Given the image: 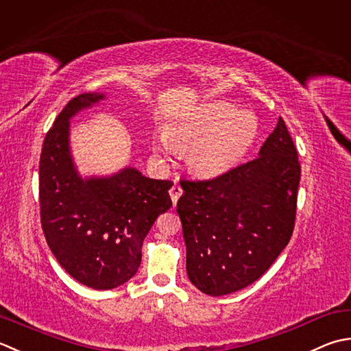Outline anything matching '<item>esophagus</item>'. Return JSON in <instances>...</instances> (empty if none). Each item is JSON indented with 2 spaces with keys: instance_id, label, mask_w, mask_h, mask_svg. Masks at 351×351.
<instances>
[{
  "instance_id": "34e87169",
  "label": "esophagus",
  "mask_w": 351,
  "mask_h": 351,
  "mask_svg": "<svg viewBox=\"0 0 351 351\" xmlns=\"http://www.w3.org/2000/svg\"><path fill=\"white\" fill-rule=\"evenodd\" d=\"M181 195H182V189L180 187V185H178V184L171 185V189H170V197H171V202H173V205H176L178 199H180Z\"/></svg>"
}]
</instances>
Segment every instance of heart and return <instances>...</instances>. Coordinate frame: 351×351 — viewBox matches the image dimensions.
Segmentation results:
<instances>
[{
	"instance_id": "b5f03b06",
	"label": "heart",
	"mask_w": 351,
	"mask_h": 351,
	"mask_svg": "<svg viewBox=\"0 0 351 351\" xmlns=\"http://www.w3.org/2000/svg\"><path fill=\"white\" fill-rule=\"evenodd\" d=\"M256 135V115L237 111L230 103H216L170 129L167 140L156 144V150L170 152L171 144L190 147L187 152L190 170L208 178L223 173L242 160Z\"/></svg>"
}]
</instances>
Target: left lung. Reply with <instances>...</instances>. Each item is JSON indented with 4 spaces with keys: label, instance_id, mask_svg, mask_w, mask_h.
<instances>
[{
    "label": "left lung",
    "instance_id": "1",
    "mask_svg": "<svg viewBox=\"0 0 351 351\" xmlns=\"http://www.w3.org/2000/svg\"><path fill=\"white\" fill-rule=\"evenodd\" d=\"M301 167L285 120L256 160L204 181H181L176 205L187 246V276L221 297L258 280L292 237Z\"/></svg>",
    "mask_w": 351,
    "mask_h": 351
}]
</instances>
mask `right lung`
<instances>
[{"instance_id": "right-lung-1", "label": "right lung", "mask_w": 351, "mask_h": 351, "mask_svg": "<svg viewBox=\"0 0 351 351\" xmlns=\"http://www.w3.org/2000/svg\"><path fill=\"white\" fill-rule=\"evenodd\" d=\"M105 95L85 93L66 103L43 144L39 161L40 223L60 266L99 291L132 278L143 240L171 207V181L126 167L108 178H80L70 152V119Z\"/></svg>"}]
</instances>
